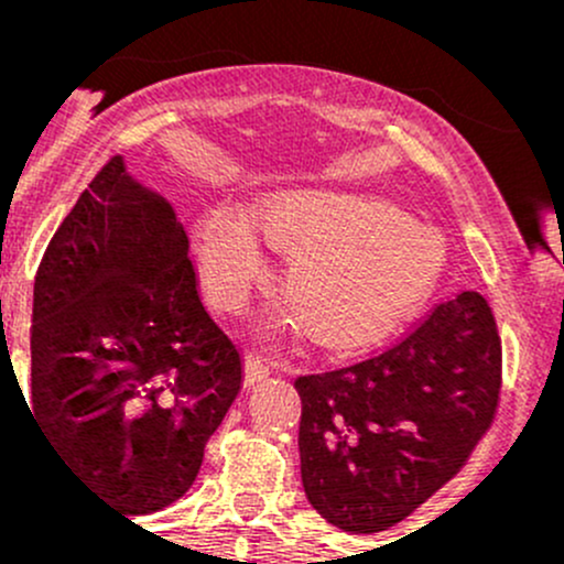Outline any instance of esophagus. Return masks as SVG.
<instances>
[{"label": "esophagus", "instance_id": "34e87169", "mask_svg": "<svg viewBox=\"0 0 564 564\" xmlns=\"http://www.w3.org/2000/svg\"><path fill=\"white\" fill-rule=\"evenodd\" d=\"M270 377V364L264 358H260L257 352H246L243 358V379L246 384H257V381Z\"/></svg>", "mask_w": 564, "mask_h": 564}]
</instances>
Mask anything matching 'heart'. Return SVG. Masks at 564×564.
<instances>
[{
  "instance_id": "b5f03b06",
  "label": "heart",
  "mask_w": 564,
  "mask_h": 564,
  "mask_svg": "<svg viewBox=\"0 0 564 564\" xmlns=\"http://www.w3.org/2000/svg\"><path fill=\"white\" fill-rule=\"evenodd\" d=\"M270 243L294 254L286 294L323 345L355 347L400 326L437 286L445 241L381 198L302 191L257 217ZM200 275L209 300L241 307L264 273L262 243L249 217L217 206L198 230Z\"/></svg>"
}]
</instances>
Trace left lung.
Wrapping results in <instances>:
<instances>
[{"mask_svg":"<svg viewBox=\"0 0 564 564\" xmlns=\"http://www.w3.org/2000/svg\"><path fill=\"white\" fill-rule=\"evenodd\" d=\"M294 387L307 501L345 533H379L435 496L494 422V310L477 291H462L384 352Z\"/></svg>","mask_w":564,"mask_h":564,"instance_id":"left-lung-1","label":"left lung"}]
</instances>
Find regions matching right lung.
I'll return each instance as SVG.
<instances>
[{
	"instance_id": "obj_1",
	"label": "right lung",
	"mask_w": 564,
	"mask_h": 564,
	"mask_svg": "<svg viewBox=\"0 0 564 564\" xmlns=\"http://www.w3.org/2000/svg\"><path fill=\"white\" fill-rule=\"evenodd\" d=\"M187 249L170 200L113 156L34 281L29 411L68 469L127 517L191 488L243 381Z\"/></svg>"
}]
</instances>
